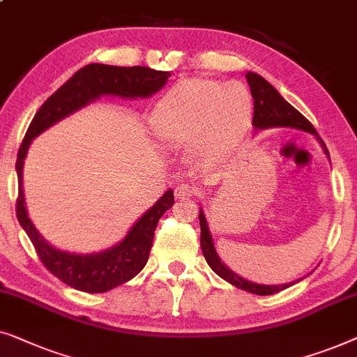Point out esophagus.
Segmentation results:
<instances>
[{
  "label": "esophagus",
  "mask_w": 357,
  "mask_h": 357,
  "mask_svg": "<svg viewBox=\"0 0 357 357\" xmlns=\"http://www.w3.org/2000/svg\"><path fill=\"white\" fill-rule=\"evenodd\" d=\"M174 195L178 199H190L195 195V188L190 184H179L176 189H174Z\"/></svg>",
  "instance_id": "obj_1"
}]
</instances>
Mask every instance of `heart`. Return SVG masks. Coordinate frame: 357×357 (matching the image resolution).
Here are the masks:
<instances>
[{"label":"heart","mask_w":357,"mask_h":357,"mask_svg":"<svg viewBox=\"0 0 357 357\" xmlns=\"http://www.w3.org/2000/svg\"><path fill=\"white\" fill-rule=\"evenodd\" d=\"M252 109V95L244 84L192 77L179 80L163 95L150 124L163 142L213 147L238 137Z\"/></svg>","instance_id":"b5f03b06"}]
</instances>
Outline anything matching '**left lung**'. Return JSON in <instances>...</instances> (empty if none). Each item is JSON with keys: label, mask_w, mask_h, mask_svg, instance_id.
<instances>
[{"label": "left lung", "mask_w": 357, "mask_h": 357, "mask_svg": "<svg viewBox=\"0 0 357 357\" xmlns=\"http://www.w3.org/2000/svg\"><path fill=\"white\" fill-rule=\"evenodd\" d=\"M245 79H248V84L250 87V93H252L254 98V119L252 126L255 129H267V128H294L305 130V132L314 134L315 137L319 139V142L322 144L325 153L328 155V150L325 147L324 140L319 137L317 130L314 129L312 124H310L307 119H305L303 114H301L298 109L286 102V100L278 93V90L273 87L272 84L267 82L262 76L255 73H248L245 74ZM199 222H200V248H202L204 257L210 265V268L213 270L218 277L227 280L236 288L249 291L252 294L259 296H268L280 293L286 288H289L291 284H294V281L286 284H259L254 283V281H249L243 277H239L238 273H234L233 270H229L227 265L222 262V259L218 257L217 250H215L212 234H210L207 218H205L204 210L200 208L199 213ZM299 280H296L298 283Z\"/></svg>", "instance_id": "left-lung-1"}]
</instances>
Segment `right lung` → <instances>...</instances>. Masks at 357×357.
I'll use <instances>...</instances> for the list:
<instances>
[{
	"label": "right lung",
	"instance_id": "obj_1",
	"mask_svg": "<svg viewBox=\"0 0 357 357\" xmlns=\"http://www.w3.org/2000/svg\"><path fill=\"white\" fill-rule=\"evenodd\" d=\"M172 74L155 71L145 66H108V64H87L63 84L45 102L30 123L17 153L16 172L19 178V195L16 213L21 227L32 241L42 264L54 277L74 289L85 293H105L132 280L149 260L153 244L155 228L158 220L168 208L173 207L174 195L169 189L150 207L134 227L129 229L121 243L97 254H74L53 248L29 218L22 189V168L27 150L32 140L61 121L77 109L87 107L103 95L123 98H147L167 84Z\"/></svg>",
	"mask_w": 357,
	"mask_h": 357
}]
</instances>
